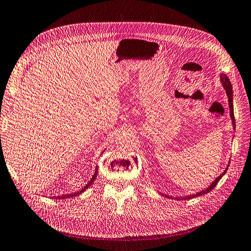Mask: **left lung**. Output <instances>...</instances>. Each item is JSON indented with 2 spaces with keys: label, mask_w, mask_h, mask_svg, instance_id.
Here are the masks:
<instances>
[{
  "label": "left lung",
  "mask_w": 251,
  "mask_h": 251,
  "mask_svg": "<svg viewBox=\"0 0 251 251\" xmlns=\"http://www.w3.org/2000/svg\"><path fill=\"white\" fill-rule=\"evenodd\" d=\"M221 82L222 84H223V87L225 88L226 90V94H227V97H228V102H229V108H230V117L232 119V125H233V128H235V121H234V114H233V103H232V86H231V83L230 81H229V78L226 75H221ZM228 167V166H227ZM228 168L225 169V171L222 175H220V176H218L216 178V181H214L208 188H207L206 190L204 191H201L197 193V195H192V196H188L186 199H191V198H196V197H199V196H202V195H205V193L207 192H210L214 187H216L217 184L219 183V181L222 178V176H223L225 175V173L227 171ZM167 197V196H165Z\"/></svg>",
  "instance_id": "1"
}]
</instances>
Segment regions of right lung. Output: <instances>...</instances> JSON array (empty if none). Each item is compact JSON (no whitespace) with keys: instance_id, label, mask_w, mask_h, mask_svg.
I'll return each instance as SVG.
<instances>
[{"instance_id":"obj_1","label":"right lung","mask_w":251,"mask_h":251,"mask_svg":"<svg viewBox=\"0 0 251 251\" xmlns=\"http://www.w3.org/2000/svg\"><path fill=\"white\" fill-rule=\"evenodd\" d=\"M97 175H98V168L96 169V171H95V175H94V176H92V178L91 180L89 181V183L85 186V187L81 190V191H78V192H75V193H73V195H65V196H62V197H58V199H68V198H73V197H75V196H78L80 195V193H82L86 188H88V186H90L91 184H92V182H94L95 180H96V177H97Z\"/></svg>"}]
</instances>
